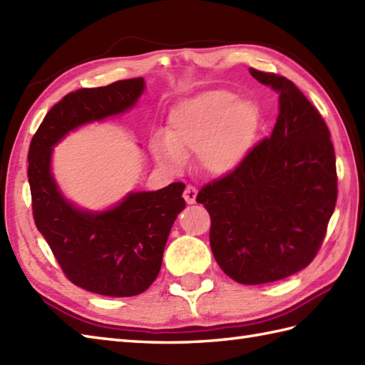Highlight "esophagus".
<instances>
[{"label":"esophagus","mask_w":365,"mask_h":365,"mask_svg":"<svg viewBox=\"0 0 365 365\" xmlns=\"http://www.w3.org/2000/svg\"><path fill=\"white\" fill-rule=\"evenodd\" d=\"M196 196H197V190L192 187V185H188L187 188L183 191V197L187 200V204H195L196 202Z\"/></svg>","instance_id":"1"}]
</instances>
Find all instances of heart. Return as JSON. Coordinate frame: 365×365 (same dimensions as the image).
<instances>
[{"label":"heart","instance_id":"1","mask_svg":"<svg viewBox=\"0 0 365 365\" xmlns=\"http://www.w3.org/2000/svg\"><path fill=\"white\" fill-rule=\"evenodd\" d=\"M259 128L257 105L230 91L210 89L178 102L169 113L166 136H153L150 149L169 169H180L196 152L205 174L226 177L250 157Z\"/></svg>","mask_w":365,"mask_h":365}]
</instances>
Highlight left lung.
<instances>
[{
	"label": "left lung",
	"mask_w": 365,
	"mask_h": 365,
	"mask_svg": "<svg viewBox=\"0 0 365 365\" xmlns=\"http://www.w3.org/2000/svg\"><path fill=\"white\" fill-rule=\"evenodd\" d=\"M279 97L269 138L235 173L199 191L210 213V246L221 269L246 285L274 282L319 252L337 200L336 155L320 113L294 84L250 68Z\"/></svg>",
	"instance_id": "obj_1"
}]
</instances>
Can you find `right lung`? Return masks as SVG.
<instances>
[{
	"instance_id": "obj_1",
	"label": "right lung",
	"mask_w": 365,
	"mask_h": 365,
	"mask_svg": "<svg viewBox=\"0 0 365 365\" xmlns=\"http://www.w3.org/2000/svg\"><path fill=\"white\" fill-rule=\"evenodd\" d=\"M144 89V78H131L71 92L45 115L29 145L36 226L66 276L105 297H135L157 279L170 227L185 208V185L128 192L106 210H84L67 200L54 180L53 147L78 127L131 110Z\"/></svg>"
}]
</instances>
